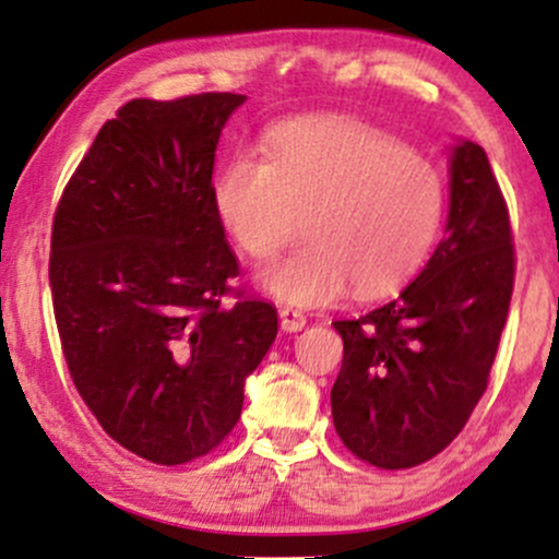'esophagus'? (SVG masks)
<instances>
[{"label":"esophagus","mask_w":559,"mask_h":559,"mask_svg":"<svg viewBox=\"0 0 559 559\" xmlns=\"http://www.w3.org/2000/svg\"><path fill=\"white\" fill-rule=\"evenodd\" d=\"M278 318H281V329H284L286 333L301 331V329H305V323H307L305 312L294 310V307H281Z\"/></svg>","instance_id":"esophagus-1"}]
</instances>
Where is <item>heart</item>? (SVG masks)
<instances>
[{"mask_svg": "<svg viewBox=\"0 0 559 559\" xmlns=\"http://www.w3.org/2000/svg\"><path fill=\"white\" fill-rule=\"evenodd\" d=\"M221 226L252 260L307 243L262 273V286L299 307L346 292L383 297L409 278L439 236L444 176L383 128L355 118H301L265 136V159L236 152L217 170Z\"/></svg>", "mask_w": 559, "mask_h": 559, "instance_id": "1", "label": "heart"}]
</instances>
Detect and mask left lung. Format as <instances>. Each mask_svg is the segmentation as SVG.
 Instances as JSON below:
<instances>
[{
  "label": "left lung",
  "mask_w": 559,
  "mask_h": 559,
  "mask_svg": "<svg viewBox=\"0 0 559 559\" xmlns=\"http://www.w3.org/2000/svg\"><path fill=\"white\" fill-rule=\"evenodd\" d=\"M447 236L400 297L336 320L344 362L331 389L344 447L381 471L436 457L463 431L486 386L515 286V243L489 157L452 152Z\"/></svg>",
  "instance_id": "obj_1"
}]
</instances>
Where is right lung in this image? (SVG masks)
<instances>
[{"label": "right lung", "mask_w": 559, "mask_h": 559, "mask_svg": "<svg viewBox=\"0 0 559 559\" xmlns=\"http://www.w3.org/2000/svg\"><path fill=\"white\" fill-rule=\"evenodd\" d=\"M243 99L126 102L55 210L49 286L70 378L105 433L157 465L223 444L278 333L273 305L230 284L239 262L213 204L217 139Z\"/></svg>", "instance_id": "right-lung-1"}]
</instances>
